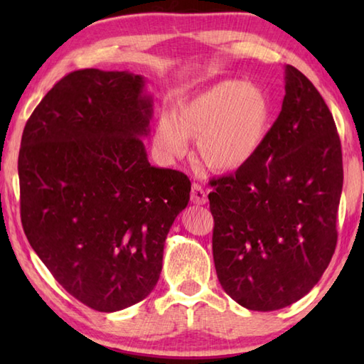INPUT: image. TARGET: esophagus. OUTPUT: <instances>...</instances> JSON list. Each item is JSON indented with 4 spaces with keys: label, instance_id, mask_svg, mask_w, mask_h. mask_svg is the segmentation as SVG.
<instances>
[{
    "label": "esophagus",
    "instance_id": "1",
    "mask_svg": "<svg viewBox=\"0 0 364 364\" xmlns=\"http://www.w3.org/2000/svg\"><path fill=\"white\" fill-rule=\"evenodd\" d=\"M191 202L196 203V205H205V203L208 202V197H206L205 189H203L202 186H200V184H197V183L192 184Z\"/></svg>",
    "mask_w": 364,
    "mask_h": 364
}]
</instances>
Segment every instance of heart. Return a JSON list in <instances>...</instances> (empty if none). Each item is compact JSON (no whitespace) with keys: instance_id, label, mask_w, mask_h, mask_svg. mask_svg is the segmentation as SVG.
Returning a JSON list of instances; mask_svg holds the SVG:
<instances>
[{"instance_id":"obj_1","label":"heart","mask_w":364,"mask_h":364,"mask_svg":"<svg viewBox=\"0 0 364 364\" xmlns=\"http://www.w3.org/2000/svg\"><path fill=\"white\" fill-rule=\"evenodd\" d=\"M272 109L269 97L255 84L225 80L181 100L173 115L164 112L154 128V146L162 156L186 153L188 137L197 139L200 159L218 172L237 170L264 145Z\"/></svg>"}]
</instances>
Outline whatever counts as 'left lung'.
<instances>
[{
  "label": "left lung",
  "instance_id": "left-lung-1",
  "mask_svg": "<svg viewBox=\"0 0 364 364\" xmlns=\"http://www.w3.org/2000/svg\"><path fill=\"white\" fill-rule=\"evenodd\" d=\"M282 111L259 153L213 180V257L223 291L253 311L300 300L333 257L343 153L328 106L284 67Z\"/></svg>",
  "mask_w": 364,
  "mask_h": 364
}]
</instances>
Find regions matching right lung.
Segmentation results:
<instances>
[{
	"label": "right lung",
	"instance_id": "right-lung-1",
	"mask_svg": "<svg viewBox=\"0 0 364 364\" xmlns=\"http://www.w3.org/2000/svg\"><path fill=\"white\" fill-rule=\"evenodd\" d=\"M151 117L142 75L86 68L54 84L23 129V230L56 282L92 310L149 296L189 202V178L146 158Z\"/></svg>",
	"mask_w": 364,
	"mask_h": 364
}]
</instances>
